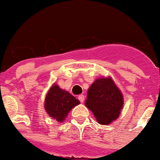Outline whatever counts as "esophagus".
<instances>
[{"label": "esophagus", "instance_id": "esophagus-1", "mask_svg": "<svg viewBox=\"0 0 160 160\" xmlns=\"http://www.w3.org/2000/svg\"><path fill=\"white\" fill-rule=\"evenodd\" d=\"M78 99L80 101V103H83V100H84V96H83V95H79Z\"/></svg>", "mask_w": 160, "mask_h": 160}]
</instances>
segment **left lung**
<instances>
[{"label": "left lung", "instance_id": "obj_1", "mask_svg": "<svg viewBox=\"0 0 160 160\" xmlns=\"http://www.w3.org/2000/svg\"><path fill=\"white\" fill-rule=\"evenodd\" d=\"M123 103V96L111 78L96 80L88 91L85 105L100 124L107 125L116 120Z\"/></svg>", "mask_w": 160, "mask_h": 160}]
</instances>
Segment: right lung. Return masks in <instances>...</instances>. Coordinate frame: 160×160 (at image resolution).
I'll list each match as a JSON object with an SVG mask.
<instances>
[{
  "label": "right lung",
  "mask_w": 160,
  "mask_h": 160,
  "mask_svg": "<svg viewBox=\"0 0 160 160\" xmlns=\"http://www.w3.org/2000/svg\"><path fill=\"white\" fill-rule=\"evenodd\" d=\"M79 103L80 101L69 92L53 84L45 98L44 108L51 117L61 123L70 110Z\"/></svg>",
  "instance_id": "1"
}]
</instances>
